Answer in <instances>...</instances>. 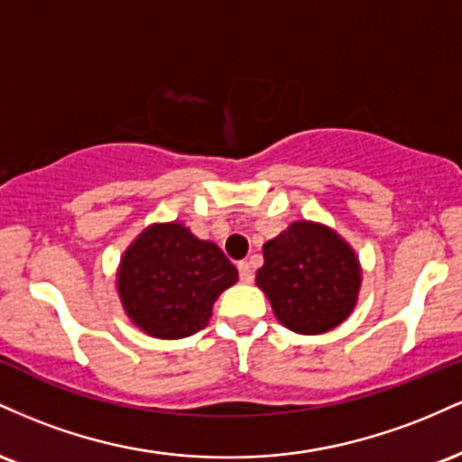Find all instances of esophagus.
<instances>
[{
	"instance_id": "34e87169",
	"label": "esophagus",
	"mask_w": 462,
	"mask_h": 462,
	"mask_svg": "<svg viewBox=\"0 0 462 462\" xmlns=\"http://www.w3.org/2000/svg\"><path fill=\"white\" fill-rule=\"evenodd\" d=\"M238 278H241V282L249 284L254 280V269L249 263H238Z\"/></svg>"
}]
</instances>
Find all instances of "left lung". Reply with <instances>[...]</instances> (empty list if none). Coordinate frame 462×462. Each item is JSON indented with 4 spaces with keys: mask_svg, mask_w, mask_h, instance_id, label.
<instances>
[{
    "mask_svg": "<svg viewBox=\"0 0 462 462\" xmlns=\"http://www.w3.org/2000/svg\"><path fill=\"white\" fill-rule=\"evenodd\" d=\"M256 286L275 319L298 334H323L356 309L363 269L354 247L319 221H293L263 245Z\"/></svg>",
    "mask_w": 462,
    "mask_h": 462,
    "instance_id": "left-lung-1",
    "label": "left lung"
}]
</instances>
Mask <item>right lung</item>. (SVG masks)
Masks as SVG:
<instances>
[{
    "mask_svg": "<svg viewBox=\"0 0 462 462\" xmlns=\"http://www.w3.org/2000/svg\"><path fill=\"white\" fill-rule=\"evenodd\" d=\"M238 280L213 241L182 221L152 224L121 256L116 293L125 315L153 338H184L208 326L213 304Z\"/></svg>",
    "mask_w": 462,
    "mask_h": 462,
    "instance_id": "right-lung-1",
    "label": "right lung"
}]
</instances>
